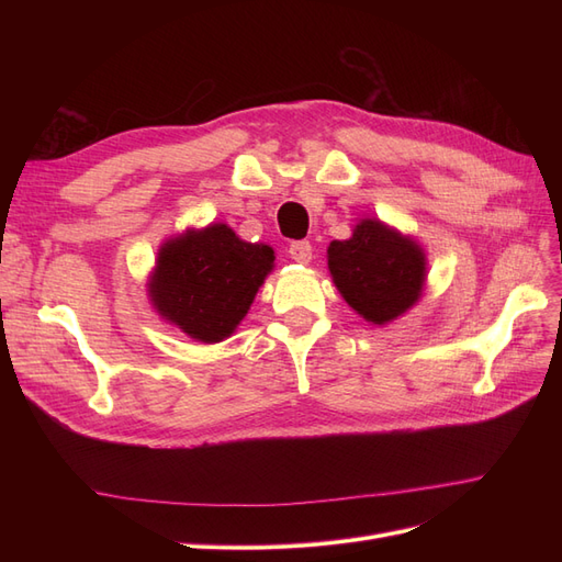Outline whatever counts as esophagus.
<instances>
[{
  "label": "esophagus",
  "instance_id": "esophagus-1",
  "mask_svg": "<svg viewBox=\"0 0 562 562\" xmlns=\"http://www.w3.org/2000/svg\"><path fill=\"white\" fill-rule=\"evenodd\" d=\"M288 252H291V258L300 265L312 262V244L310 241H293L291 248H288Z\"/></svg>",
  "mask_w": 562,
  "mask_h": 562
}]
</instances>
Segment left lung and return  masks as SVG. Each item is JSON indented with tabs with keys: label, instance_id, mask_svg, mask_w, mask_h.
<instances>
[{
	"label": "left lung",
	"instance_id": "1",
	"mask_svg": "<svg viewBox=\"0 0 562 562\" xmlns=\"http://www.w3.org/2000/svg\"><path fill=\"white\" fill-rule=\"evenodd\" d=\"M427 252L378 217H361L345 241H330L328 271L349 307L372 326H386L419 302Z\"/></svg>",
	"mask_w": 562,
	"mask_h": 562
}]
</instances>
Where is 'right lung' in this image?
<instances>
[{"instance_id":"add662e5","label":"right lung","mask_w":562,"mask_h":562,"mask_svg":"<svg viewBox=\"0 0 562 562\" xmlns=\"http://www.w3.org/2000/svg\"><path fill=\"white\" fill-rule=\"evenodd\" d=\"M274 260L271 246L248 244L225 223L190 227L159 246L147 295L166 323L215 345L239 328Z\"/></svg>"}]
</instances>
